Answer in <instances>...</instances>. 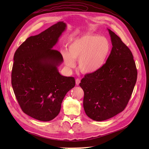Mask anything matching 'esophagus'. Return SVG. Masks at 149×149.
<instances>
[{"instance_id":"obj_1","label":"esophagus","mask_w":149,"mask_h":149,"mask_svg":"<svg viewBox=\"0 0 149 149\" xmlns=\"http://www.w3.org/2000/svg\"><path fill=\"white\" fill-rule=\"evenodd\" d=\"M75 83H76V85L79 86V84H80V79H77L75 80Z\"/></svg>"}]
</instances>
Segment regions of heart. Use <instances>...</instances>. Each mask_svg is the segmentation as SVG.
<instances>
[{"instance_id":"b5f03b06","label":"heart","mask_w":149,"mask_h":149,"mask_svg":"<svg viewBox=\"0 0 149 149\" xmlns=\"http://www.w3.org/2000/svg\"><path fill=\"white\" fill-rule=\"evenodd\" d=\"M111 49V43L105 37L86 34L70 42L68 46L69 53L62 51V56L68 68H74V61L79 60L81 71L93 73L105 64Z\"/></svg>"}]
</instances>
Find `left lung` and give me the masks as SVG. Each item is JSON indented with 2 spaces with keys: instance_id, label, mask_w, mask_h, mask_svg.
Here are the masks:
<instances>
[{
  "instance_id": "1",
  "label": "left lung",
  "mask_w": 149,
  "mask_h": 149,
  "mask_svg": "<svg viewBox=\"0 0 149 149\" xmlns=\"http://www.w3.org/2000/svg\"><path fill=\"white\" fill-rule=\"evenodd\" d=\"M112 48L106 63L84 75L80 83L84 91L86 114L97 121L106 120L124 110L137 79L132 53L121 38L108 29Z\"/></svg>"
}]
</instances>
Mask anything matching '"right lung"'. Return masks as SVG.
<instances>
[{
  "instance_id": "add662e5",
  "label": "right lung",
  "mask_w": 149,
  "mask_h": 149,
  "mask_svg": "<svg viewBox=\"0 0 149 149\" xmlns=\"http://www.w3.org/2000/svg\"><path fill=\"white\" fill-rule=\"evenodd\" d=\"M66 28L63 22L57 23L28 38L14 54L11 84L15 96L22 111L39 121L56 118L67 92L75 85L74 77L59 73L57 67L63 59L52 49Z\"/></svg>"
}]
</instances>
